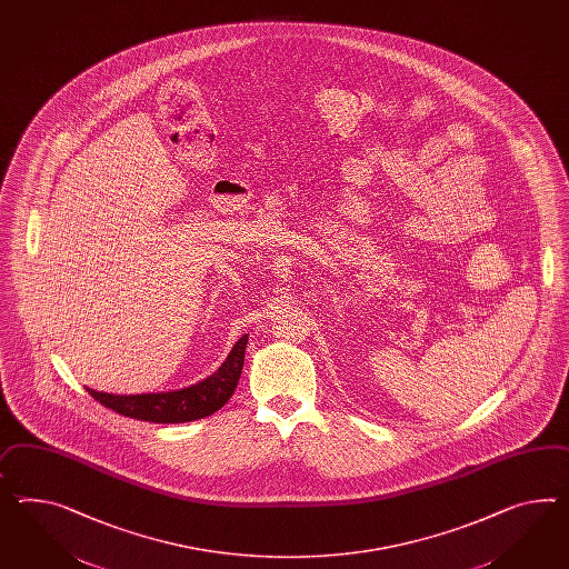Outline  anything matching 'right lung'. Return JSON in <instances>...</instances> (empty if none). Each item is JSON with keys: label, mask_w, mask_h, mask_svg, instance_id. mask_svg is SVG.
<instances>
[{"label": "right lung", "mask_w": 569, "mask_h": 569, "mask_svg": "<svg viewBox=\"0 0 569 569\" xmlns=\"http://www.w3.org/2000/svg\"><path fill=\"white\" fill-rule=\"evenodd\" d=\"M248 335L234 342L233 350L224 359V363L210 376L190 388H181L173 392L117 393L97 392L87 388L88 393L101 402L102 407L111 408L123 417L148 422H188L204 419L227 405L233 396L234 388L241 378V369L246 361Z\"/></svg>", "instance_id": "right-lung-1"}]
</instances>
